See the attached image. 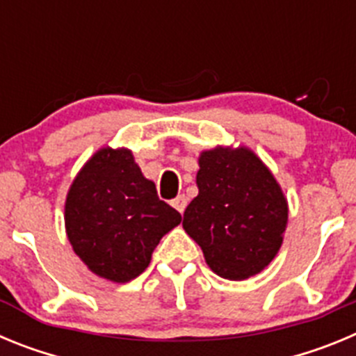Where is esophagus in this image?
I'll use <instances>...</instances> for the list:
<instances>
[{
    "instance_id": "esophagus-1",
    "label": "esophagus",
    "mask_w": 356,
    "mask_h": 356,
    "mask_svg": "<svg viewBox=\"0 0 356 356\" xmlns=\"http://www.w3.org/2000/svg\"><path fill=\"white\" fill-rule=\"evenodd\" d=\"M171 205L175 207V209L178 210V212L184 213L185 209H187V196H184V194H180V196H176L175 200H172Z\"/></svg>"
}]
</instances>
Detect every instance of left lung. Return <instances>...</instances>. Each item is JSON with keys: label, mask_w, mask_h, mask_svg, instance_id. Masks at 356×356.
Masks as SVG:
<instances>
[{"label": "left lung", "mask_w": 356, "mask_h": 356, "mask_svg": "<svg viewBox=\"0 0 356 356\" xmlns=\"http://www.w3.org/2000/svg\"><path fill=\"white\" fill-rule=\"evenodd\" d=\"M197 196L184 213V229L207 266L226 280L259 275L278 254L289 203L275 175L246 146L200 153Z\"/></svg>", "instance_id": "8db88e82"}]
</instances>
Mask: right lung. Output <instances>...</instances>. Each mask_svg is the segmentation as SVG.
Returning <instances> with one entry per match:
<instances>
[{
	"instance_id": "right-lung-1",
	"label": "right lung",
	"mask_w": 356,
	"mask_h": 356,
	"mask_svg": "<svg viewBox=\"0 0 356 356\" xmlns=\"http://www.w3.org/2000/svg\"><path fill=\"white\" fill-rule=\"evenodd\" d=\"M64 221L69 244L89 271L127 284L146 271L160 238L181 216L156 196L131 149L103 146L74 176Z\"/></svg>"
}]
</instances>
